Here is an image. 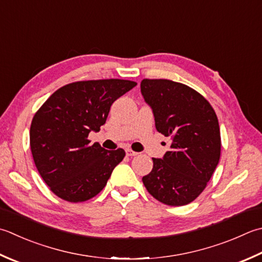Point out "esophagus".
Masks as SVG:
<instances>
[{
	"instance_id": "esophagus-1",
	"label": "esophagus",
	"mask_w": 262,
	"mask_h": 262,
	"mask_svg": "<svg viewBox=\"0 0 262 262\" xmlns=\"http://www.w3.org/2000/svg\"><path fill=\"white\" fill-rule=\"evenodd\" d=\"M126 155L128 157H135V156H137V152L130 150V148H126Z\"/></svg>"
}]
</instances>
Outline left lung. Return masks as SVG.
<instances>
[{
    "label": "left lung",
    "mask_w": 262,
    "mask_h": 262,
    "mask_svg": "<svg viewBox=\"0 0 262 262\" xmlns=\"http://www.w3.org/2000/svg\"><path fill=\"white\" fill-rule=\"evenodd\" d=\"M141 92L155 116L156 128L171 138L170 151L152 158L142 178L147 192L167 206L194 201L206 188L222 150L218 118L211 104L187 85L169 79H143Z\"/></svg>",
    "instance_id": "obj_1"
}]
</instances>
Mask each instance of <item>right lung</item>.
<instances>
[{
  "label": "right lung",
  "instance_id": "1",
  "mask_svg": "<svg viewBox=\"0 0 262 262\" xmlns=\"http://www.w3.org/2000/svg\"><path fill=\"white\" fill-rule=\"evenodd\" d=\"M136 85L125 79L75 81L55 91L36 112L30 148L40 177L56 196L83 202L104 188L126 153L91 145L87 137L105 124L118 97Z\"/></svg>",
  "mask_w": 262,
  "mask_h": 262
}]
</instances>
